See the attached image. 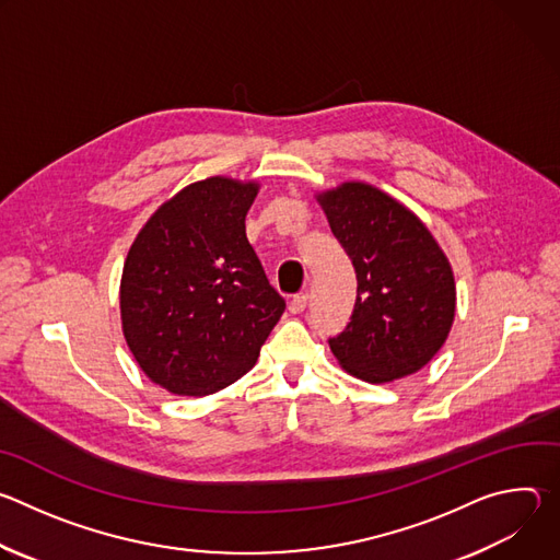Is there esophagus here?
<instances>
[{"label": "esophagus", "mask_w": 560, "mask_h": 560, "mask_svg": "<svg viewBox=\"0 0 560 560\" xmlns=\"http://www.w3.org/2000/svg\"><path fill=\"white\" fill-rule=\"evenodd\" d=\"M305 305H307V294L305 292L290 299V312H294V314H301L305 310Z\"/></svg>", "instance_id": "34e87169"}]
</instances>
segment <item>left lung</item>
Instances as JSON below:
<instances>
[{
	"label": "left lung",
	"instance_id": "1",
	"mask_svg": "<svg viewBox=\"0 0 560 560\" xmlns=\"http://www.w3.org/2000/svg\"><path fill=\"white\" fill-rule=\"evenodd\" d=\"M316 199L357 272L354 312L330 339L332 354L368 383L419 372L454 322L456 285L445 253L412 210L370 184L346 182Z\"/></svg>",
	"mask_w": 560,
	"mask_h": 560
}]
</instances>
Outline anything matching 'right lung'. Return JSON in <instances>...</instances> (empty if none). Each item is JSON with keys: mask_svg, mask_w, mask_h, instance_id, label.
<instances>
[{"mask_svg": "<svg viewBox=\"0 0 560 560\" xmlns=\"http://www.w3.org/2000/svg\"><path fill=\"white\" fill-rule=\"evenodd\" d=\"M257 182L208 177L179 190L132 242L119 288L126 343L179 396L242 378L285 310L246 236Z\"/></svg>", "mask_w": 560, "mask_h": 560, "instance_id": "add662e5", "label": "right lung"}]
</instances>
